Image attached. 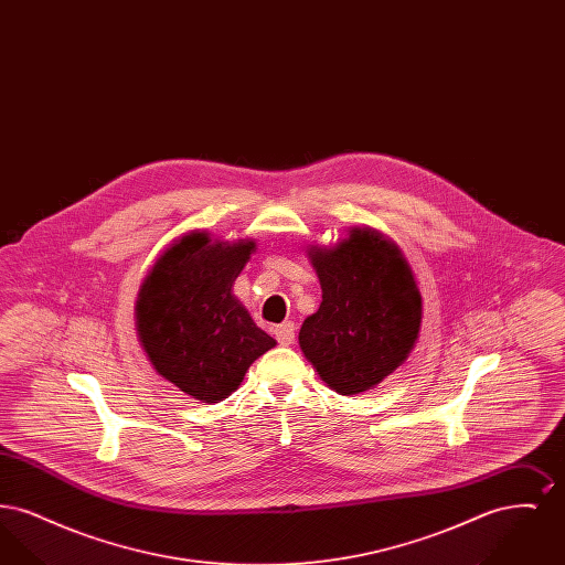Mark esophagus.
I'll list each match as a JSON object with an SVG mask.
<instances>
[{
  "label": "esophagus",
  "instance_id": "34e87169",
  "mask_svg": "<svg viewBox=\"0 0 565 565\" xmlns=\"http://www.w3.org/2000/svg\"><path fill=\"white\" fill-rule=\"evenodd\" d=\"M295 323L292 322L279 323V326L275 328V339H277L281 345H292V343H295Z\"/></svg>",
  "mask_w": 565,
  "mask_h": 565
}]
</instances>
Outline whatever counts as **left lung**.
<instances>
[{"mask_svg":"<svg viewBox=\"0 0 565 565\" xmlns=\"http://www.w3.org/2000/svg\"><path fill=\"white\" fill-rule=\"evenodd\" d=\"M322 302L298 332L305 358L343 396L373 390L417 343L422 295L401 247L375 228H351L332 247H309Z\"/></svg>","mask_w":565,"mask_h":565,"instance_id":"1","label":"left lung"}]
</instances>
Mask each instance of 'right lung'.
Masks as SVG:
<instances>
[{"mask_svg": "<svg viewBox=\"0 0 565 565\" xmlns=\"http://www.w3.org/2000/svg\"><path fill=\"white\" fill-rule=\"evenodd\" d=\"M256 242H217L192 231L148 270L135 302L137 337L150 364L203 403L228 398L254 360L275 348L233 295Z\"/></svg>", "mask_w": 565, "mask_h": 565, "instance_id": "add662e5", "label": "right lung"}]
</instances>
